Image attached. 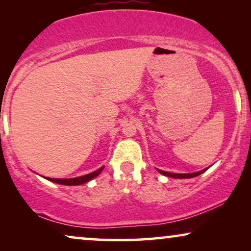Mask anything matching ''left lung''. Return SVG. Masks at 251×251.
Segmentation results:
<instances>
[{"label":"left lung","mask_w":251,"mask_h":251,"mask_svg":"<svg viewBox=\"0 0 251 251\" xmlns=\"http://www.w3.org/2000/svg\"><path fill=\"white\" fill-rule=\"evenodd\" d=\"M157 170H159V169H157ZM205 170H207V169H203V170L198 171V173H193V174H171V173H168V171H163V170H159V173L164 175V176L171 177V178H192V177L199 176V175L204 173Z\"/></svg>","instance_id":"obj_1"}]
</instances>
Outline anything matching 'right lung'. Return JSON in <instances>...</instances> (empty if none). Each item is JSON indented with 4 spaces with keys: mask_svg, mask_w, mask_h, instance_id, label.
I'll return each instance as SVG.
<instances>
[{
    "mask_svg": "<svg viewBox=\"0 0 251 251\" xmlns=\"http://www.w3.org/2000/svg\"><path fill=\"white\" fill-rule=\"evenodd\" d=\"M102 168H104V167L99 168L98 170H96L91 174L85 175V176H81V177H76V178H68V179H59V178H47V179H49L51 181H54V183L61 184V185H81V184L87 183V181H89V180H91L92 178L97 177L98 175L100 174Z\"/></svg>",
    "mask_w": 251,
    "mask_h": 251,
    "instance_id": "1",
    "label": "right lung"
}]
</instances>
